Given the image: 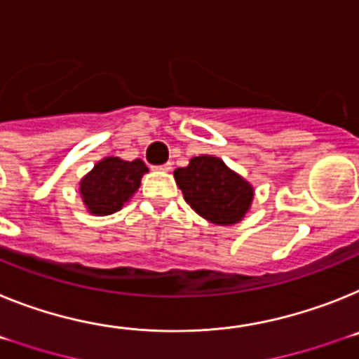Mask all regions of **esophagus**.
<instances>
[{"label":"esophagus","instance_id":"obj_1","mask_svg":"<svg viewBox=\"0 0 359 359\" xmlns=\"http://www.w3.org/2000/svg\"><path fill=\"white\" fill-rule=\"evenodd\" d=\"M157 170H161V171H170V170H171V162H164V164H161V166H157Z\"/></svg>","mask_w":359,"mask_h":359}]
</instances>
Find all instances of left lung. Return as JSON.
Wrapping results in <instances>:
<instances>
[{
  "mask_svg": "<svg viewBox=\"0 0 359 359\" xmlns=\"http://www.w3.org/2000/svg\"><path fill=\"white\" fill-rule=\"evenodd\" d=\"M182 195L201 217L220 226L244 218L253 201V188L220 158L193 157L186 168L173 171Z\"/></svg>",
  "mask_w": 359,
  "mask_h": 359,
  "instance_id": "left-lung-1",
  "label": "left lung"
}]
</instances>
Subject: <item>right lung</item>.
Here are the masks:
<instances>
[{"mask_svg": "<svg viewBox=\"0 0 359 359\" xmlns=\"http://www.w3.org/2000/svg\"><path fill=\"white\" fill-rule=\"evenodd\" d=\"M148 168L141 158L128 162L108 157L97 162L81 180V195L90 213L110 215L119 211L124 202L141 186V177Z\"/></svg>", "mask_w": 359, "mask_h": 359, "instance_id": "1", "label": "right lung"}]
</instances>
